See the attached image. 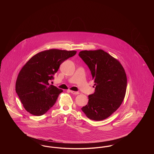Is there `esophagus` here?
I'll use <instances>...</instances> for the list:
<instances>
[{
  "mask_svg": "<svg viewBox=\"0 0 154 154\" xmlns=\"http://www.w3.org/2000/svg\"><path fill=\"white\" fill-rule=\"evenodd\" d=\"M70 92L74 95H79L80 94L79 92H75V91H70Z\"/></svg>",
  "mask_w": 154,
  "mask_h": 154,
  "instance_id": "obj_1",
  "label": "esophagus"
}]
</instances>
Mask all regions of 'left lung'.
Segmentation results:
<instances>
[{
  "instance_id": "obj_1",
  "label": "left lung",
  "mask_w": 154,
  "mask_h": 154,
  "mask_svg": "<svg viewBox=\"0 0 154 154\" xmlns=\"http://www.w3.org/2000/svg\"><path fill=\"white\" fill-rule=\"evenodd\" d=\"M79 55L87 65L95 91L88 96V104L81 110L90 119L101 121L114 112L124 99L127 78L121 63L102 50L82 51Z\"/></svg>"
}]
</instances>
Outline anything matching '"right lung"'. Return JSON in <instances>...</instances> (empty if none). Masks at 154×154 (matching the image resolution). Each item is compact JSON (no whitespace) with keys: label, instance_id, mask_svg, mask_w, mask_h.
I'll return each instance as SVG.
<instances>
[{"label":"right lung","instance_id":"right-lung-1","mask_svg":"<svg viewBox=\"0 0 154 154\" xmlns=\"http://www.w3.org/2000/svg\"><path fill=\"white\" fill-rule=\"evenodd\" d=\"M75 51L51 49L40 52L22 67L15 83V91L23 107L30 114L40 116L50 109L63 90L48 81L66 59Z\"/></svg>","mask_w":154,"mask_h":154}]
</instances>
